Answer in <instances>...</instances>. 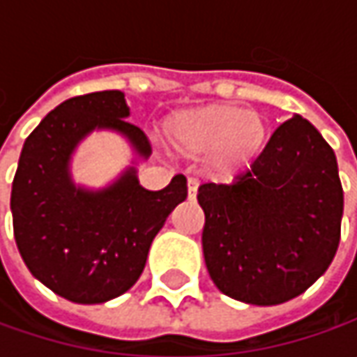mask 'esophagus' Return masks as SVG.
Returning <instances> with one entry per match:
<instances>
[{
	"instance_id": "1",
	"label": "esophagus",
	"mask_w": 357,
	"mask_h": 357,
	"mask_svg": "<svg viewBox=\"0 0 357 357\" xmlns=\"http://www.w3.org/2000/svg\"><path fill=\"white\" fill-rule=\"evenodd\" d=\"M188 199H195L197 192H199V181L197 178H188Z\"/></svg>"
}]
</instances>
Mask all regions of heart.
Masks as SVG:
<instances>
[{"mask_svg":"<svg viewBox=\"0 0 357 357\" xmlns=\"http://www.w3.org/2000/svg\"><path fill=\"white\" fill-rule=\"evenodd\" d=\"M165 143L174 155L202 158L218 181H234L264 153L270 141L268 119L234 103L178 109L162 121Z\"/></svg>","mask_w":357,"mask_h":357,"instance_id":"heart-1","label":"heart"}]
</instances>
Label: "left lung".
I'll return each instance as SVG.
<instances>
[{
  "instance_id": "left-lung-1",
  "label": "left lung",
  "mask_w": 357,
  "mask_h": 357,
  "mask_svg": "<svg viewBox=\"0 0 357 357\" xmlns=\"http://www.w3.org/2000/svg\"><path fill=\"white\" fill-rule=\"evenodd\" d=\"M202 252L222 294L276 306L306 292L340 244L344 190L336 155L318 129L294 115L232 185L199 186Z\"/></svg>"
}]
</instances>
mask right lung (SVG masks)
I'll use <instances>...</instances> for the list:
<instances>
[{
    "label": "right lung",
    "mask_w": 357,
    "mask_h": 357,
    "mask_svg": "<svg viewBox=\"0 0 357 357\" xmlns=\"http://www.w3.org/2000/svg\"><path fill=\"white\" fill-rule=\"evenodd\" d=\"M127 117L123 91L73 97L55 107L21 149L11 185L17 248L37 280L75 304L125 294L143 274L158 230L186 199L183 174L162 190L141 186L137 165L151 157V144ZM95 130L121 134L135 155L101 189L77 185L70 172L76 146Z\"/></svg>",
    "instance_id": "obj_1"
}]
</instances>
